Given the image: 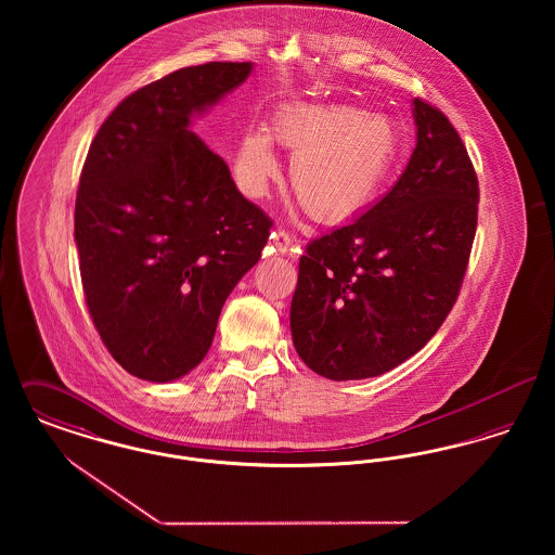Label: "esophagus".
<instances>
[{
  "label": "esophagus",
  "instance_id": "esophagus-1",
  "mask_svg": "<svg viewBox=\"0 0 555 555\" xmlns=\"http://www.w3.org/2000/svg\"><path fill=\"white\" fill-rule=\"evenodd\" d=\"M270 245H272V249L276 251V254H289L291 245H293V238H291L289 233H285V231H274L272 235H270Z\"/></svg>",
  "mask_w": 555,
  "mask_h": 555
}]
</instances>
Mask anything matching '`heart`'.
I'll return each mask as SVG.
<instances>
[{
    "label": "heart",
    "mask_w": 555,
    "mask_h": 555,
    "mask_svg": "<svg viewBox=\"0 0 555 555\" xmlns=\"http://www.w3.org/2000/svg\"><path fill=\"white\" fill-rule=\"evenodd\" d=\"M272 139L293 154L291 186L322 224H345L369 210L399 154L387 116L347 104L281 107L270 132L249 129L238 143L235 170L249 197H262L279 172Z\"/></svg>",
    "instance_id": "1"
}]
</instances>
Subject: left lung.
<instances>
[{"mask_svg":"<svg viewBox=\"0 0 555 555\" xmlns=\"http://www.w3.org/2000/svg\"><path fill=\"white\" fill-rule=\"evenodd\" d=\"M416 147L391 191L314 238L291 301L293 345L331 380L378 376L421 351L462 287L478 218L475 166L448 116L412 102Z\"/></svg>","mask_w":555,"mask_h":555,"instance_id":"8db88e82","label":"left lung"}]
</instances>
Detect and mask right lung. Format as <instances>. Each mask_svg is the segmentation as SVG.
Returning <instances> with one entry per match:
<instances>
[{"instance_id":"right-lung-1","label":"right lung","mask_w":555,"mask_h":555,"mask_svg":"<svg viewBox=\"0 0 555 555\" xmlns=\"http://www.w3.org/2000/svg\"><path fill=\"white\" fill-rule=\"evenodd\" d=\"M251 62L181 68L125 98L80 172L75 241L91 320L132 376L170 383L210 349L220 310L258 264L272 220L189 129Z\"/></svg>"}]
</instances>
